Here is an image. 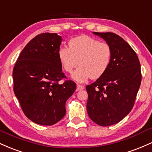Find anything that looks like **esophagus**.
Returning <instances> with one entry per match:
<instances>
[{
	"instance_id": "1",
	"label": "esophagus",
	"mask_w": 152,
	"mask_h": 152,
	"mask_svg": "<svg viewBox=\"0 0 152 152\" xmlns=\"http://www.w3.org/2000/svg\"><path fill=\"white\" fill-rule=\"evenodd\" d=\"M84 88V87L83 86H81V85H79V84H77V88H76V91H80V90H82Z\"/></svg>"
}]
</instances>
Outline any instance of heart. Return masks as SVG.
<instances>
[{
	"label": "heart",
	"instance_id": "b5f03b06",
	"mask_svg": "<svg viewBox=\"0 0 152 152\" xmlns=\"http://www.w3.org/2000/svg\"><path fill=\"white\" fill-rule=\"evenodd\" d=\"M112 55V48L109 43L86 35L71 38L69 47L61 46L58 50V60L66 72L72 73L80 64L72 75L78 82L90 77L92 79L102 77L109 69Z\"/></svg>",
	"mask_w": 152,
	"mask_h": 152
}]
</instances>
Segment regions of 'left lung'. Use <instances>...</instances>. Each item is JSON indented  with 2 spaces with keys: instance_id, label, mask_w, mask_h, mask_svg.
Masks as SVG:
<instances>
[{
  "instance_id": "8db88e82",
  "label": "left lung",
  "mask_w": 152,
  "mask_h": 152,
  "mask_svg": "<svg viewBox=\"0 0 152 152\" xmlns=\"http://www.w3.org/2000/svg\"><path fill=\"white\" fill-rule=\"evenodd\" d=\"M94 34L112 48V60L107 71L86 86L88 116L102 126L121 121L132 111L142 81L140 62L137 53L121 37L114 33Z\"/></svg>"
}]
</instances>
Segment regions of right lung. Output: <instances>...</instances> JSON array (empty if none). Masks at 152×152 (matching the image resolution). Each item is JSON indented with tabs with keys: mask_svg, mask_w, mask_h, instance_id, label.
<instances>
[{
	"mask_svg": "<svg viewBox=\"0 0 152 152\" xmlns=\"http://www.w3.org/2000/svg\"><path fill=\"white\" fill-rule=\"evenodd\" d=\"M61 41L57 34H38L23 49L13 68L15 96L24 114L38 124L51 126L62 119L66 101L76 88L62 72L58 58Z\"/></svg>",
	"mask_w": 152,
	"mask_h": 152,
	"instance_id": "add662e5",
	"label": "right lung"
}]
</instances>
